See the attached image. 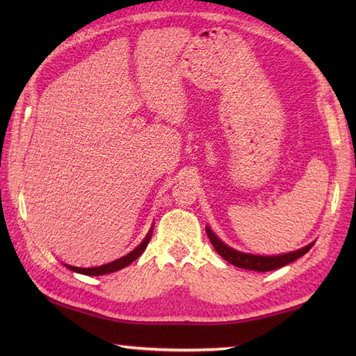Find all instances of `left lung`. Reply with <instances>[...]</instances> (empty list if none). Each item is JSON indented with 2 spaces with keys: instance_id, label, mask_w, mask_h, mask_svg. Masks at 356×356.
Returning <instances> with one entry per match:
<instances>
[{
  "instance_id": "left-lung-1",
  "label": "left lung",
  "mask_w": 356,
  "mask_h": 356,
  "mask_svg": "<svg viewBox=\"0 0 356 356\" xmlns=\"http://www.w3.org/2000/svg\"><path fill=\"white\" fill-rule=\"evenodd\" d=\"M207 234L209 237V241L213 243L214 249L218 252V255L223 257V259L234 264V266L241 268V269H249V270H259V272H268V270H274L282 266H286L297 259H300L301 255H305L309 249L314 246V243L307 245L305 248L298 249V251H293L289 254H282V255H254V254H245V252H238L236 249L229 248L228 245H225L223 241L218 238L216 234L211 231L207 226Z\"/></svg>"
}]
</instances>
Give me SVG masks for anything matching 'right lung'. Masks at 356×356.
Segmentation results:
<instances>
[{"instance_id": "1", "label": "right lung", "mask_w": 356, "mask_h": 356, "mask_svg": "<svg viewBox=\"0 0 356 356\" xmlns=\"http://www.w3.org/2000/svg\"><path fill=\"white\" fill-rule=\"evenodd\" d=\"M153 229L154 228H153V226H151V229L147 234V237L143 238V241L138 248L133 249L130 254L120 257V259H118L115 261L107 263V264H102V266H93V268H78V266H72V264H65V268H69V269H72L74 272H79V274H84V275H105V274H110V272H116L119 269L128 266V264L133 263L136 259H139V255H142V252L145 251V248L149 243L151 236H153Z\"/></svg>"}]
</instances>
